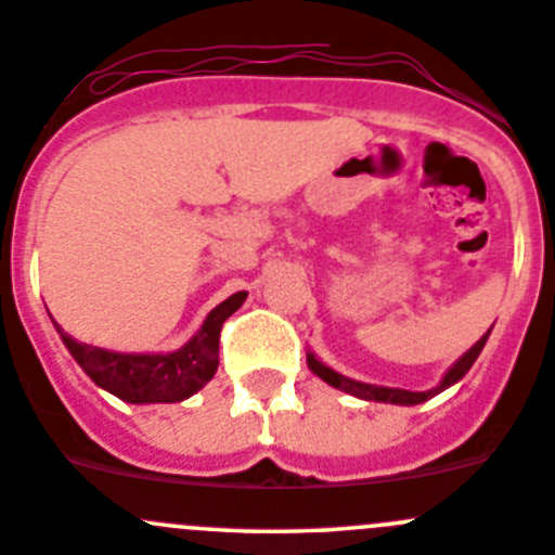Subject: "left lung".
Here are the masks:
<instances>
[{
	"label": "left lung",
	"mask_w": 555,
	"mask_h": 555,
	"mask_svg": "<svg viewBox=\"0 0 555 555\" xmlns=\"http://www.w3.org/2000/svg\"><path fill=\"white\" fill-rule=\"evenodd\" d=\"M489 335H491V330L489 333L480 335L478 344H475L473 349L464 351V354L449 367V371H446V376L440 378V384L433 386V389H427V391H411V389H397V386H376V384L354 382V378L344 376V373H338V371H333L330 365H324V362L319 360L313 351H306V362H309V371L313 373V376H319L324 384H330L333 389L346 391V395H351V397H360V400H367V402H391V405H418V402L433 400L435 395H440V391H446L449 386L462 382L464 373L473 367V362L478 360V354L483 351Z\"/></svg>",
	"instance_id": "obj_1"
}]
</instances>
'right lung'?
I'll use <instances>...</instances> for the list:
<instances>
[{
	"instance_id": "obj_1",
	"label": "right lung",
	"mask_w": 555,
	"mask_h": 555,
	"mask_svg": "<svg viewBox=\"0 0 555 555\" xmlns=\"http://www.w3.org/2000/svg\"><path fill=\"white\" fill-rule=\"evenodd\" d=\"M246 293L231 295L217 309L209 311L198 333L184 346L173 351H112L102 346H88L72 338L69 333L55 324L69 354L77 365L88 373L93 384L102 386L109 395L120 397L122 402L133 405H150V402H182L204 389L215 378L220 365V330L222 322L233 311L242 309Z\"/></svg>"
}]
</instances>
